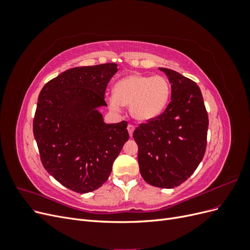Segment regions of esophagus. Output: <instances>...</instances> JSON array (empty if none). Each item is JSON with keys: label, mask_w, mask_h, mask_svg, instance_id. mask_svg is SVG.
<instances>
[{"label": "esophagus", "mask_w": 250, "mask_h": 250, "mask_svg": "<svg viewBox=\"0 0 250 250\" xmlns=\"http://www.w3.org/2000/svg\"><path fill=\"white\" fill-rule=\"evenodd\" d=\"M127 130H128V132H129V135H130V137H132L133 131H134V126H133V125H131V124H129V125L127 126Z\"/></svg>", "instance_id": "34e87169"}]
</instances>
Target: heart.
I'll use <instances>...</instances> for the list:
<instances>
[{
  "instance_id": "obj_1",
  "label": "heart",
  "mask_w": 250,
  "mask_h": 250,
  "mask_svg": "<svg viewBox=\"0 0 250 250\" xmlns=\"http://www.w3.org/2000/svg\"><path fill=\"white\" fill-rule=\"evenodd\" d=\"M170 92L169 81L161 75L132 74L117 82L109 105L115 110H119L121 105L130 107L135 120L148 122L160 116L167 106Z\"/></svg>"
}]
</instances>
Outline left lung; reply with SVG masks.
Segmentation results:
<instances>
[{"label":"left lung","mask_w":250,"mask_h":250,"mask_svg":"<svg viewBox=\"0 0 250 250\" xmlns=\"http://www.w3.org/2000/svg\"><path fill=\"white\" fill-rule=\"evenodd\" d=\"M171 83V101L156 118L133 132L141 175L163 188L180 186L202 161L208 117L199 86L179 73L160 67Z\"/></svg>","instance_id":"8db88e82"}]
</instances>
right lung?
<instances>
[{"label": "right lung", "instance_id": "right-lung-1", "mask_svg": "<svg viewBox=\"0 0 250 250\" xmlns=\"http://www.w3.org/2000/svg\"><path fill=\"white\" fill-rule=\"evenodd\" d=\"M118 64L77 66L50 80L39 96L33 134L43 168L58 183L84 194L108 179L129 139L127 122L106 124L105 89Z\"/></svg>", "mask_w": 250, "mask_h": 250}]
</instances>
